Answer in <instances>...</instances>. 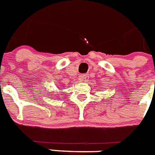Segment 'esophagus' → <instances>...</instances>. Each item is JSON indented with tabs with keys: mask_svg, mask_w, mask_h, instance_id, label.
<instances>
[{
	"mask_svg": "<svg viewBox=\"0 0 155 155\" xmlns=\"http://www.w3.org/2000/svg\"><path fill=\"white\" fill-rule=\"evenodd\" d=\"M87 78H88L87 74H84V75H81V79L84 80V81H86V80H87Z\"/></svg>",
	"mask_w": 155,
	"mask_h": 155,
	"instance_id": "esophagus-1",
	"label": "esophagus"
}]
</instances>
